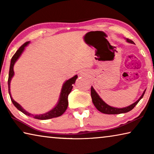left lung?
Masks as SVG:
<instances>
[{
    "label": "left lung",
    "mask_w": 154,
    "mask_h": 154,
    "mask_svg": "<svg viewBox=\"0 0 154 154\" xmlns=\"http://www.w3.org/2000/svg\"><path fill=\"white\" fill-rule=\"evenodd\" d=\"M126 41H128V42H129L130 43H134L133 41L129 39V38H126ZM145 92V90L144 91V92L143 93L142 96H140L139 100L136 101L134 103L132 104V105L127 106V107H125V108L118 109V108L112 107V106H110L108 105H106V104L104 102L102 99L100 98V96L98 95V94L96 92V91L92 88V86L91 87V96H92V102L94 103V105L96 108L99 111H100L101 113H103L105 114L124 113H127V112L131 111L132 109H133L134 106L137 105V103L139 102L140 99L143 97Z\"/></svg>",
    "instance_id": "8db88e82"
}]
</instances>
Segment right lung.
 <instances>
[{"label":"right lung","mask_w":154,"mask_h":154,"mask_svg":"<svg viewBox=\"0 0 154 154\" xmlns=\"http://www.w3.org/2000/svg\"><path fill=\"white\" fill-rule=\"evenodd\" d=\"M28 43H29V41H27V42H26L23 44V45L17 49L16 53L13 56L11 60V64H10L9 78H8V87H9V94L10 95V98H11L12 103L15 105V107H16L18 110L22 111L23 113H24L25 115H27V116L30 117H33L34 118L37 119H42V120H43V119H48L57 118V117L61 116L66 111V109L68 107V104H69V103H68V96H69L70 92H71L72 85H73V84L75 82V80H76V79L77 78V75H75V76H74L73 77H72L71 79L67 80L66 82L64 83L63 87H62V89L60 98L58 103L57 104V105L53 109H52V110L48 112V113H46L34 116V115L28 113L27 111H26L24 109H23V108H22V106H21L19 104L15 102V101L11 97V93H10V82H11V79L12 77L14 76V64L18 59V58L20 56L21 54L22 53V51H24L25 47L26 46Z\"/></svg>","instance_id":"1"}]
</instances>
